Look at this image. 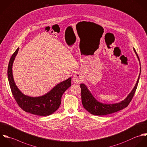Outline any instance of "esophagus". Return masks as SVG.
<instances>
[{"label": "esophagus", "mask_w": 147, "mask_h": 147, "mask_svg": "<svg viewBox=\"0 0 147 147\" xmlns=\"http://www.w3.org/2000/svg\"><path fill=\"white\" fill-rule=\"evenodd\" d=\"M73 80H74V82L75 83L80 84L83 81V76H82V75L79 74V73L76 74L74 76Z\"/></svg>", "instance_id": "esophagus-1"}]
</instances>
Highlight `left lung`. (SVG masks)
I'll return each instance as SVG.
<instances>
[{"label":"left lung","instance_id":"1","mask_svg":"<svg viewBox=\"0 0 147 147\" xmlns=\"http://www.w3.org/2000/svg\"><path fill=\"white\" fill-rule=\"evenodd\" d=\"M135 52L140 61L139 56L136 51L135 49L134 48ZM141 69V68H140ZM141 72V70H140ZM140 72L139 74V76L138 78L137 83L135 87L134 88L133 90L128 95V96L125 98L122 101L116 103V104H102L98 101L95 98L93 97L91 92L89 91L87 87L84 84H80L81 88V95H82V101L84 108L90 113L95 115H105L111 114L119 111H120L125 108H126L130 102L131 101L132 98L134 97L135 91L137 89L139 78H140Z\"/></svg>","mask_w":147,"mask_h":147}]
</instances>
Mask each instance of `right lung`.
<instances>
[{"label":"right lung","instance_id":"add662e5","mask_svg":"<svg viewBox=\"0 0 147 147\" xmlns=\"http://www.w3.org/2000/svg\"><path fill=\"white\" fill-rule=\"evenodd\" d=\"M18 51L19 48L11 57L7 71L9 84L13 98L19 107L26 112L42 116L51 115L59 108L63 94L71 85V78L60 83L43 96L33 98L23 95L17 88L12 72V64Z\"/></svg>","mask_w":147,"mask_h":147}]
</instances>
